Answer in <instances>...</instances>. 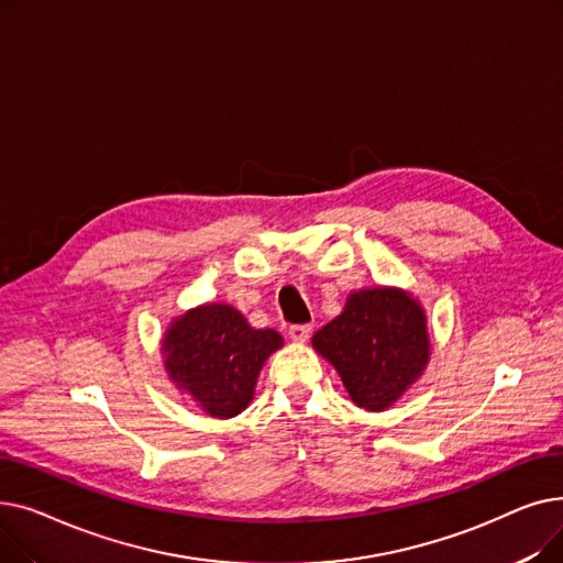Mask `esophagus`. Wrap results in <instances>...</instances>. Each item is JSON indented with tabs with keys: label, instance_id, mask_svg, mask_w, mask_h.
<instances>
[{
	"label": "esophagus",
	"instance_id": "esophagus-1",
	"mask_svg": "<svg viewBox=\"0 0 563 563\" xmlns=\"http://www.w3.org/2000/svg\"><path fill=\"white\" fill-rule=\"evenodd\" d=\"M310 331H312L310 323H294V327H289V338L291 340H299V342H306Z\"/></svg>",
	"mask_w": 563,
	"mask_h": 563
}]
</instances>
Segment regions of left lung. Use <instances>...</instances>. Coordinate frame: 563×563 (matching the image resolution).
I'll use <instances>...</instances> for the list:
<instances>
[{"mask_svg": "<svg viewBox=\"0 0 563 563\" xmlns=\"http://www.w3.org/2000/svg\"><path fill=\"white\" fill-rule=\"evenodd\" d=\"M327 358L361 408L383 410L401 397L429 361L427 319L401 289L376 287L351 294L344 312L314 333Z\"/></svg>", "mask_w": 563, "mask_h": 563, "instance_id": "8db88e82", "label": "left lung"}]
</instances>
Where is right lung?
Wrapping results in <instances>:
<instances>
[{"mask_svg":"<svg viewBox=\"0 0 563 563\" xmlns=\"http://www.w3.org/2000/svg\"><path fill=\"white\" fill-rule=\"evenodd\" d=\"M283 338L253 329L223 303L200 306L177 319L164 338L166 369L210 416L234 418L251 404L255 380Z\"/></svg>","mask_w":563,"mask_h":563,"instance_id":"obj_1","label":"right lung"}]
</instances>
